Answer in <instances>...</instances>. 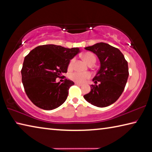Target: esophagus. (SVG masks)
<instances>
[{"instance_id": "esophagus-1", "label": "esophagus", "mask_w": 152, "mask_h": 152, "mask_svg": "<svg viewBox=\"0 0 152 152\" xmlns=\"http://www.w3.org/2000/svg\"><path fill=\"white\" fill-rule=\"evenodd\" d=\"M75 85H79V86H81V85H82V84H81V83H80L75 82Z\"/></svg>"}]
</instances>
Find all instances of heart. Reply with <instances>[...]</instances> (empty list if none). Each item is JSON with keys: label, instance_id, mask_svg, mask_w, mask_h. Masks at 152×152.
I'll use <instances>...</instances> for the list:
<instances>
[{"label": "heart", "instance_id": "b5f03b06", "mask_svg": "<svg viewBox=\"0 0 152 152\" xmlns=\"http://www.w3.org/2000/svg\"><path fill=\"white\" fill-rule=\"evenodd\" d=\"M83 58L87 64L90 65H94L96 63V57L94 56V54L92 52H89V51H87V52H85V53L83 54ZM75 58H72L71 59V61L69 64V68H71L73 67V65L75 63ZM91 77V74L89 73H82V72H78V71H75V72H73L70 75V78L78 83H83L86 81V79H89Z\"/></svg>", "mask_w": 152, "mask_h": 152}]
</instances>
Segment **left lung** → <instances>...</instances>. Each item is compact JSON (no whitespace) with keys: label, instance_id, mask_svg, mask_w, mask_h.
<instances>
[{"label":"left lung","instance_id":"1","mask_svg":"<svg viewBox=\"0 0 152 152\" xmlns=\"http://www.w3.org/2000/svg\"><path fill=\"white\" fill-rule=\"evenodd\" d=\"M98 57L101 67L93 79L90 93L85 99L97 107H108L115 102L124 90L129 75L128 62L118 48L100 42L85 48Z\"/></svg>","mask_w":152,"mask_h":152}]
</instances>
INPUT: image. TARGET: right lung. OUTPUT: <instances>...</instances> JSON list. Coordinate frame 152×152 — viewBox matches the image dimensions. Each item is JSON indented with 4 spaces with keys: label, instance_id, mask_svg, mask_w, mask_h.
Instances as JSON below:
<instances>
[{
    "label": "right lung",
    "instance_id": "add662e5",
    "mask_svg": "<svg viewBox=\"0 0 152 152\" xmlns=\"http://www.w3.org/2000/svg\"><path fill=\"white\" fill-rule=\"evenodd\" d=\"M79 52L77 48L48 44L35 48L25 57L22 81L25 92L34 104L50 110L66 101L73 81L65 79L63 83H56V80L67 73L70 60Z\"/></svg>",
    "mask_w": 152,
    "mask_h": 152
}]
</instances>
